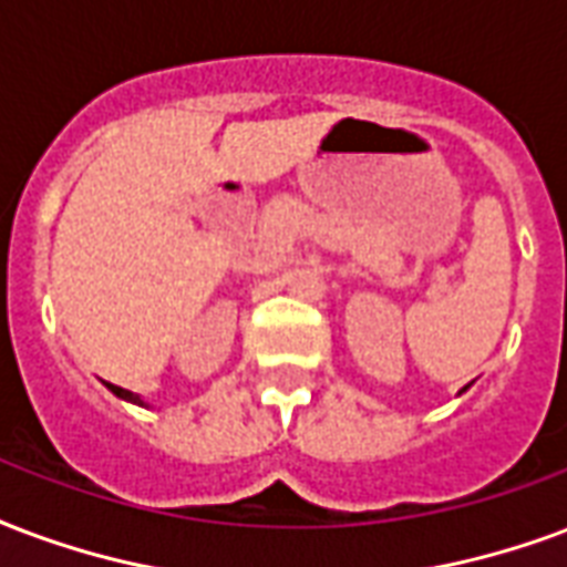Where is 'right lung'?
Here are the masks:
<instances>
[{
	"label": "right lung",
	"mask_w": 567,
	"mask_h": 567,
	"mask_svg": "<svg viewBox=\"0 0 567 567\" xmlns=\"http://www.w3.org/2000/svg\"><path fill=\"white\" fill-rule=\"evenodd\" d=\"M107 388L120 396V400H128V402H137V405H144V400L137 396V393H132V390H125V388H116V384H107Z\"/></svg>",
	"instance_id": "obj_1"
}]
</instances>
